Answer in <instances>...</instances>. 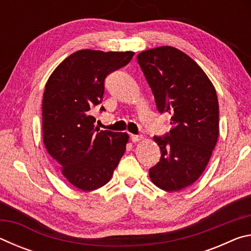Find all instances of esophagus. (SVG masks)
Here are the masks:
<instances>
[{
    "label": "esophagus",
    "mask_w": 251,
    "mask_h": 251,
    "mask_svg": "<svg viewBox=\"0 0 251 251\" xmlns=\"http://www.w3.org/2000/svg\"><path fill=\"white\" fill-rule=\"evenodd\" d=\"M130 139L133 143H137V142L142 141L143 136L142 135H130Z\"/></svg>",
    "instance_id": "34e87169"
}]
</instances>
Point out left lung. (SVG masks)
Returning <instances> with one entry per match:
<instances>
[{"mask_svg": "<svg viewBox=\"0 0 251 251\" xmlns=\"http://www.w3.org/2000/svg\"><path fill=\"white\" fill-rule=\"evenodd\" d=\"M159 113L171 115L172 128L154 137L160 160L151 180L165 192L193 185L205 171L219 136V105L215 86L192 57L173 46L137 55Z\"/></svg>", "mask_w": 251, "mask_h": 251, "instance_id": "8db88e82", "label": "left lung"}]
</instances>
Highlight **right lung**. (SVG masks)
Returning a JSON list of instances; mask_svg holds the SVG:
<instances>
[{"label": "right lung", "mask_w": 251, "mask_h": 251, "mask_svg": "<svg viewBox=\"0 0 251 251\" xmlns=\"http://www.w3.org/2000/svg\"><path fill=\"white\" fill-rule=\"evenodd\" d=\"M134 54L79 50L46 82L42 100L45 148L63 177L83 192L107 184L126 151L129 136L100 130L92 108L103 100L107 75L128 64Z\"/></svg>", "instance_id": "add662e5"}]
</instances>
